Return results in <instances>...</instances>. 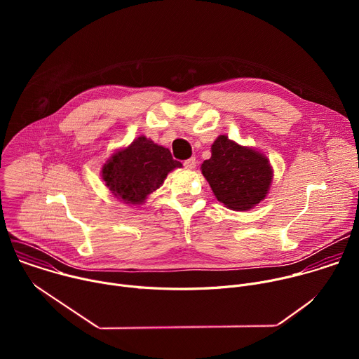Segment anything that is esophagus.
<instances>
[{"label": "esophagus", "mask_w": 359, "mask_h": 359, "mask_svg": "<svg viewBox=\"0 0 359 359\" xmlns=\"http://www.w3.org/2000/svg\"><path fill=\"white\" fill-rule=\"evenodd\" d=\"M184 168L186 169H189V170H193V169H196V166H197V161L194 159V158H190V159H187V161H184Z\"/></svg>", "instance_id": "obj_1"}]
</instances>
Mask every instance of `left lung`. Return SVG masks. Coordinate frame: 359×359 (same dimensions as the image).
<instances>
[{
	"label": "left lung",
	"instance_id": "obj_1",
	"mask_svg": "<svg viewBox=\"0 0 359 359\" xmlns=\"http://www.w3.org/2000/svg\"><path fill=\"white\" fill-rule=\"evenodd\" d=\"M201 173L217 200L237 212L264 200L273 180L271 165L262 151L241 146L224 135L212 144V158L203 162Z\"/></svg>",
	"mask_w": 359,
	"mask_h": 359
}]
</instances>
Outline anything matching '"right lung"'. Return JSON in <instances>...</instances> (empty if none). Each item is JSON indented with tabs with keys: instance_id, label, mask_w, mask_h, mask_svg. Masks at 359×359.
I'll return each instance as SVG.
<instances>
[{
	"instance_id": "right-lung-1",
	"label": "right lung",
	"mask_w": 359,
	"mask_h": 359,
	"mask_svg": "<svg viewBox=\"0 0 359 359\" xmlns=\"http://www.w3.org/2000/svg\"><path fill=\"white\" fill-rule=\"evenodd\" d=\"M182 168L169 149L139 136L128 147L116 150L102 168V179L116 198L126 204H143L158 190L169 172Z\"/></svg>"
}]
</instances>
